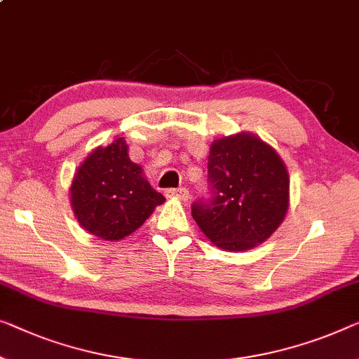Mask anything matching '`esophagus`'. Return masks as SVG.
<instances>
[{
  "instance_id": "esophagus-1",
  "label": "esophagus",
  "mask_w": 359,
  "mask_h": 359,
  "mask_svg": "<svg viewBox=\"0 0 359 359\" xmlns=\"http://www.w3.org/2000/svg\"><path fill=\"white\" fill-rule=\"evenodd\" d=\"M165 196H168V198H177V200H180V201H187L190 198V194H189V190L182 187V189L165 190Z\"/></svg>"
}]
</instances>
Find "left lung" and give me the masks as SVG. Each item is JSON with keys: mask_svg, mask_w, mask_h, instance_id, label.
I'll return each instance as SVG.
<instances>
[{"mask_svg": "<svg viewBox=\"0 0 359 359\" xmlns=\"http://www.w3.org/2000/svg\"><path fill=\"white\" fill-rule=\"evenodd\" d=\"M210 198L191 205V216L214 245L243 251L263 243L288 210V174L274 149L240 133L216 140L208 156Z\"/></svg>", "mask_w": 359, "mask_h": 359, "instance_id": "left-lung-1", "label": "left lung"}]
</instances>
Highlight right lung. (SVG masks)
<instances>
[{
    "label": "right lung",
    "instance_id": "obj_1",
    "mask_svg": "<svg viewBox=\"0 0 359 359\" xmlns=\"http://www.w3.org/2000/svg\"><path fill=\"white\" fill-rule=\"evenodd\" d=\"M72 210L85 231L103 240L135 232L164 196L130 161L124 138L98 147L80 165L71 185Z\"/></svg>",
    "mask_w": 359,
    "mask_h": 359
}]
</instances>
